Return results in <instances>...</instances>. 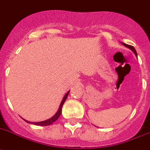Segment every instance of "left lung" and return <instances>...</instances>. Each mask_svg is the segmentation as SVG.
Instances as JSON below:
<instances>
[{"label":"left lung","instance_id":"obj_1","mask_svg":"<svg viewBox=\"0 0 150 150\" xmlns=\"http://www.w3.org/2000/svg\"><path fill=\"white\" fill-rule=\"evenodd\" d=\"M123 44V45H124V46H126L127 47H128V48H129V49H131V50H132L133 52H134V54L137 56V51H136V50H135L134 47H133V46H131V45H129V44Z\"/></svg>","mask_w":150,"mask_h":150}]
</instances>
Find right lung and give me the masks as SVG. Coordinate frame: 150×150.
I'll return each instance as SVG.
<instances>
[{
  "mask_svg": "<svg viewBox=\"0 0 150 150\" xmlns=\"http://www.w3.org/2000/svg\"><path fill=\"white\" fill-rule=\"evenodd\" d=\"M69 92L70 91H68L67 93H66V95L64 96V99H63V100L61 101V103H60V107H59V109H58L57 112H56V114L54 115V117H51V118L48 119V120H44V121H42V122H29V121H27V120H24L26 121L27 122H28V123H32V124H34V125H38V126H49V125L52 124V123H54V122H55L57 120L58 118H59V117L60 116V114H61V110H62V106H63V105H64V102H65V100H67V97L68 94H69Z\"/></svg>",
  "mask_w": 150,
  "mask_h": 150,
  "instance_id": "right-lung-1",
  "label": "right lung"
}]
</instances>
